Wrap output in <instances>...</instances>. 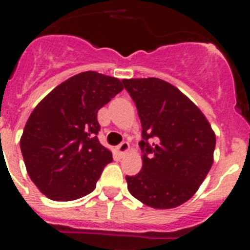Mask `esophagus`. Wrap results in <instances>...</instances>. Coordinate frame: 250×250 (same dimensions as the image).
Masks as SVG:
<instances>
[{"mask_svg": "<svg viewBox=\"0 0 250 250\" xmlns=\"http://www.w3.org/2000/svg\"><path fill=\"white\" fill-rule=\"evenodd\" d=\"M129 147H130V145H129V143H127V141H123V143H120V144H119V146H118L119 154H120V155H124V154H125L127 150H129Z\"/></svg>", "mask_w": 250, "mask_h": 250, "instance_id": "esophagus-1", "label": "esophagus"}]
</instances>
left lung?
<instances>
[{
	"label": "left lung",
	"mask_w": 250,
	"mask_h": 250,
	"mask_svg": "<svg viewBox=\"0 0 250 250\" xmlns=\"http://www.w3.org/2000/svg\"><path fill=\"white\" fill-rule=\"evenodd\" d=\"M138 109L143 167L126 175L130 194L155 209L189 200L204 182L215 149L208 120L175 86L156 77L123 80Z\"/></svg>",
	"instance_id": "left-lung-1"
}]
</instances>
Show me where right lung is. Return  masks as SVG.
I'll use <instances>...</instances> for the list:
<instances>
[{"mask_svg": "<svg viewBox=\"0 0 250 250\" xmlns=\"http://www.w3.org/2000/svg\"><path fill=\"white\" fill-rule=\"evenodd\" d=\"M123 89L115 77L81 72L35 107L20 146L31 180L48 199L68 202L94 190L112 161L98 139V111Z\"/></svg>", "mask_w": 250, "mask_h": 250, "instance_id": "add662e5", "label": "right lung"}]
</instances>
